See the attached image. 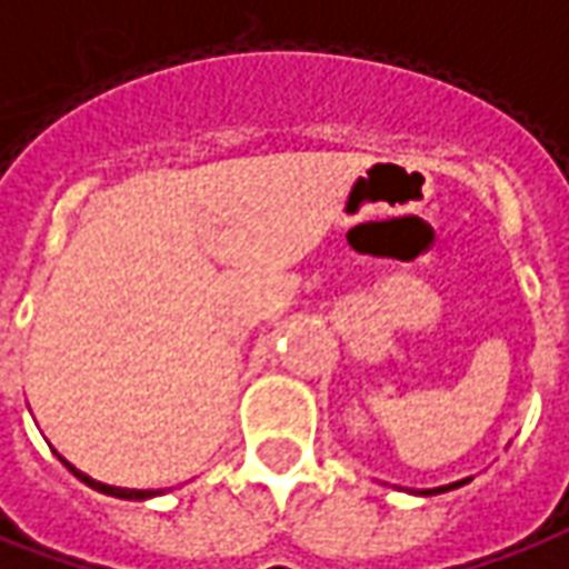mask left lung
<instances>
[{"label": "left lung", "instance_id": "8db88e82", "mask_svg": "<svg viewBox=\"0 0 569 569\" xmlns=\"http://www.w3.org/2000/svg\"><path fill=\"white\" fill-rule=\"evenodd\" d=\"M463 482H470V479H458V482H448V486H439V489H423L420 496H442V492H451V489H458Z\"/></svg>", "mask_w": 569, "mask_h": 569}]
</instances>
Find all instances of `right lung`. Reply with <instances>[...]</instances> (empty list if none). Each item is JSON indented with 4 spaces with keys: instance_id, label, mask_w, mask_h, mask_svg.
I'll return each mask as SVG.
<instances>
[{
    "instance_id": "right-lung-1",
    "label": "right lung",
    "mask_w": 569,
    "mask_h": 569,
    "mask_svg": "<svg viewBox=\"0 0 569 569\" xmlns=\"http://www.w3.org/2000/svg\"><path fill=\"white\" fill-rule=\"evenodd\" d=\"M61 463L71 470L73 477L80 479V482H87L90 489H96V492H102V496H114V498H127V501H146V498H154L161 496V489H121V486H106V482H96L92 477H87V473H80L73 463H68L64 458H61Z\"/></svg>"
}]
</instances>
